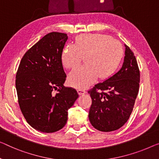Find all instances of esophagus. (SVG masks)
I'll list each match as a JSON object with an SVG mask.
<instances>
[{
  "mask_svg": "<svg viewBox=\"0 0 159 159\" xmlns=\"http://www.w3.org/2000/svg\"><path fill=\"white\" fill-rule=\"evenodd\" d=\"M77 92L79 95H84L86 93V91H85V90H83V89H78Z\"/></svg>",
  "mask_w": 159,
  "mask_h": 159,
  "instance_id": "esophagus-1",
  "label": "esophagus"
}]
</instances>
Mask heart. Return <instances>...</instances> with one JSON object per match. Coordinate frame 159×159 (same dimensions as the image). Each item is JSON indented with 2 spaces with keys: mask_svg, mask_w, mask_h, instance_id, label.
<instances>
[{
  "mask_svg": "<svg viewBox=\"0 0 159 159\" xmlns=\"http://www.w3.org/2000/svg\"><path fill=\"white\" fill-rule=\"evenodd\" d=\"M123 56L120 43L100 34H80L75 44H66L61 53V62L66 68H73L81 62L86 65L73 69L68 76L70 86L86 89L99 77L107 79L116 70Z\"/></svg>",
  "mask_w": 159,
  "mask_h": 159,
  "instance_id": "obj_1",
  "label": "heart"
}]
</instances>
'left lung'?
<instances>
[{
	"label": "left lung",
	"mask_w": 159,
	"mask_h": 159,
	"mask_svg": "<svg viewBox=\"0 0 159 159\" xmlns=\"http://www.w3.org/2000/svg\"><path fill=\"white\" fill-rule=\"evenodd\" d=\"M125 47L122 67L89 91L92 99L89 120L100 131L110 132L122 127L131 114L139 93L140 71L138 63L129 47L126 45ZM98 89L102 92L99 93Z\"/></svg>",
	"instance_id": "8db88e82"
}]
</instances>
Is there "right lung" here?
<instances>
[{"mask_svg": "<svg viewBox=\"0 0 159 159\" xmlns=\"http://www.w3.org/2000/svg\"><path fill=\"white\" fill-rule=\"evenodd\" d=\"M67 40L66 34L49 33L24 54L18 66L19 106L28 124L37 131L53 133L62 129L68 110L79 97L75 89L63 86L66 75L61 53Z\"/></svg>", "mask_w": 159, "mask_h": 159, "instance_id": "obj_1", "label": "right lung"}]
</instances>
